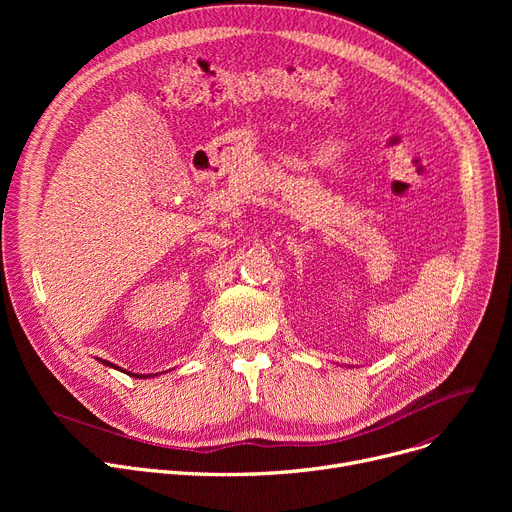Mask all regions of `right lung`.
<instances>
[{
  "label": "right lung",
  "mask_w": 512,
  "mask_h": 512,
  "mask_svg": "<svg viewBox=\"0 0 512 512\" xmlns=\"http://www.w3.org/2000/svg\"><path fill=\"white\" fill-rule=\"evenodd\" d=\"M97 361H101V363H103V365H107V367H114V369H118V371H124L126 375H132V378H149V375H139V373H130V371H126V369H120V367L112 365L110 361H103V359H97Z\"/></svg>",
  "instance_id": "obj_1"
}]
</instances>
